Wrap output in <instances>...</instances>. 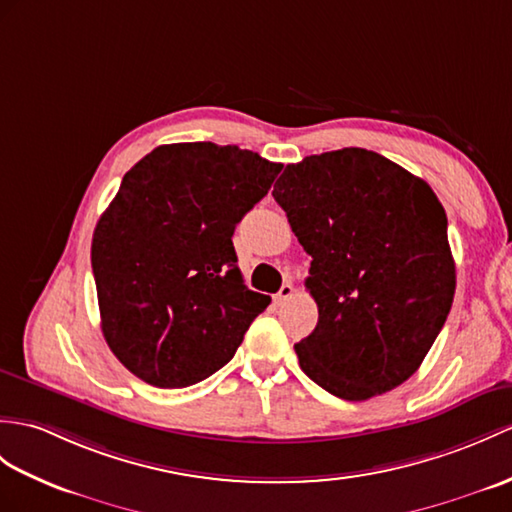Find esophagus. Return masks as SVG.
<instances>
[{
	"mask_svg": "<svg viewBox=\"0 0 512 512\" xmlns=\"http://www.w3.org/2000/svg\"><path fill=\"white\" fill-rule=\"evenodd\" d=\"M294 296V285L290 283V281H285L283 285H281V290L277 292V296H275V301L281 305V303H285L288 299H292Z\"/></svg>",
	"mask_w": 512,
	"mask_h": 512,
	"instance_id": "obj_1",
	"label": "esophagus"
}]
</instances>
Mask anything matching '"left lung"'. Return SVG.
Wrapping results in <instances>:
<instances>
[{
    "instance_id": "1",
    "label": "left lung",
    "mask_w": 512,
    "mask_h": 512,
    "mask_svg": "<svg viewBox=\"0 0 512 512\" xmlns=\"http://www.w3.org/2000/svg\"><path fill=\"white\" fill-rule=\"evenodd\" d=\"M272 196L312 255L318 325L294 344L303 373L364 401L417 373L447 320L456 264L432 187L373 150L285 165Z\"/></svg>"
}]
</instances>
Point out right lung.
Here are the masks:
<instances>
[{"mask_svg":"<svg viewBox=\"0 0 512 512\" xmlns=\"http://www.w3.org/2000/svg\"><path fill=\"white\" fill-rule=\"evenodd\" d=\"M211 141L154 148L93 231L102 334L130 373L185 388L227 364L270 305L237 268L233 231L281 172Z\"/></svg>","mask_w":512,"mask_h":512,"instance_id":"1","label":"right lung"}]
</instances>
